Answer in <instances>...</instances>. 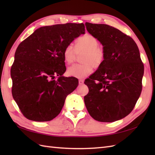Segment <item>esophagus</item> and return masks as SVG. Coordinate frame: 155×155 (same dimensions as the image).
Wrapping results in <instances>:
<instances>
[{
    "label": "esophagus",
    "mask_w": 155,
    "mask_h": 155,
    "mask_svg": "<svg viewBox=\"0 0 155 155\" xmlns=\"http://www.w3.org/2000/svg\"><path fill=\"white\" fill-rule=\"evenodd\" d=\"M83 83H84V80H83V79H79V85H82V84H83Z\"/></svg>",
    "instance_id": "34e87169"
}]
</instances>
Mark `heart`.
Here are the masks:
<instances>
[{
    "instance_id": "obj_1",
    "label": "heart",
    "mask_w": 155,
    "mask_h": 155,
    "mask_svg": "<svg viewBox=\"0 0 155 155\" xmlns=\"http://www.w3.org/2000/svg\"><path fill=\"white\" fill-rule=\"evenodd\" d=\"M99 44L97 39L92 35L86 34L76 41L74 46L70 44L65 47L63 51L64 61L67 64L73 63L78 55H81V64H74L67 70L69 76L78 78H84L90 74L93 68H99L104 62L105 51Z\"/></svg>"
}]
</instances>
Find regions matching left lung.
I'll use <instances>...</instances> for the list:
<instances>
[{
	"label": "left lung",
	"instance_id": "8db88e82",
	"mask_svg": "<svg viewBox=\"0 0 155 155\" xmlns=\"http://www.w3.org/2000/svg\"><path fill=\"white\" fill-rule=\"evenodd\" d=\"M87 30L104 46L101 66L85 79L88 93L84 97L92 118L113 122L129 114L142 89L144 66L134 41L115 28L86 22Z\"/></svg>",
	"mask_w": 155,
	"mask_h": 155
}]
</instances>
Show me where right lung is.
Returning a JSON list of instances; mask_svg holds the SVG:
<instances>
[{
  "label": "right lung",
  "instance_id": "obj_1",
  "mask_svg": "<svg viewBox=\"0 0 155 155\" xmlns=\"http://www.w3.org/2000/svg\"><path fill=\"white\" fill-rule=\"evenodd\" d=\"M85 31L83 23L43 26L18 46L11 68L12 92L27 119L53 120L78 86L77 78L62 76L66 71L63 51Z\"/></svg>",
  "mask_w": 155,
  "mask_h": 155
}]
</instances>
